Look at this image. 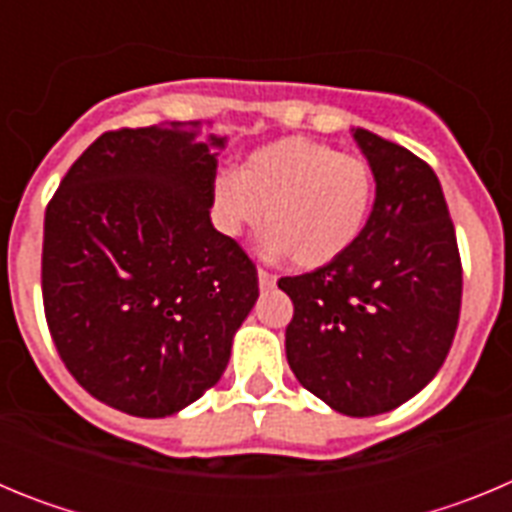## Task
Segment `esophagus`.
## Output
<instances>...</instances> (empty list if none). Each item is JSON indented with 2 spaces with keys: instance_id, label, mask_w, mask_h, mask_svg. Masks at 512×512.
<instances>
[{
  "instance_id": "1",
  "label": "esophagus",
  "mask_w": 512,
  "mask_h": 512,
  "mask_svg": "<svg viewBox=\"0 0 512 512\" xmlns=\"http://www.w3.org/2000/svg\"><path fill=\"white\" fill-rule=\"evenodd\" d=\"M274 284H277V277H274V274H269L266 269H259V287L261 289H271Z\"/></svg>"
}]
</instances>
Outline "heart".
I'll use <instances>...</instances> for the list:
<instances>
[{
  "mask_svg": "<svg viewBox=\"0 0 512 512\" xmlns=\"http://www.w3.org/2000/svg\"><path fill=\"white\" fill-rule=\"evenodd\" d=\"M377 182L364 158L310 138H282L253 151L238 174L215 182L217 225L241 235L264 220L261 248L289 253L300 269L336 261L364 233Z\"/></svg>",
  "mask_w": 512,
  "mask_h": 512,
  "instance_id": "obj_1",
  "label": "heart"
}]
</instances>
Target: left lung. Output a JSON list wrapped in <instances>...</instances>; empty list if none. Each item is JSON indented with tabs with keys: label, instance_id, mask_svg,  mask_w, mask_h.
I'll use <instances>...</instances> for the list:
<instances>
[{
	"label": "left lung",
	"instance_id": "8db88e82",
	"mask_svg": "<svg viewBox=\"0 0 512 512\" xmlns=\"http://www.w3.org/2000/svg\"><path fill=\"white\" fill-rule=\"evenodd\" d=\"M377 182L359 241L279 279L295 305L287 361L305 390L351 418L400 408L441 369L461 310V259L438 176L408 148L351 130Z\"/></svg>",
	"mask_w": 512,
	"mask_h": 512
}]
</instances>
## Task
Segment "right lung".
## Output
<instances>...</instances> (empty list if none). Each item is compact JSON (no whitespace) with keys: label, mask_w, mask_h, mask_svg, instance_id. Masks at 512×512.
I'll return each mask as SVG.
<instances>
[{"label":"right lung","mask_w":512,"mask_h":512,"mask_svg":"<svg viewBox=\"0 0 512 512\" xmlns=\"http://www.w3.org/2000/svg\"><path fill=\"white\" fill-rule=\"evenodd\" d=\"M202 122L104 133L45 210L43 305L76 382L138 418H166L223 377L259 300L243 248L212 228L217 156Z\"/></svg>","instance_id":"add662e5"}]
</instances>
